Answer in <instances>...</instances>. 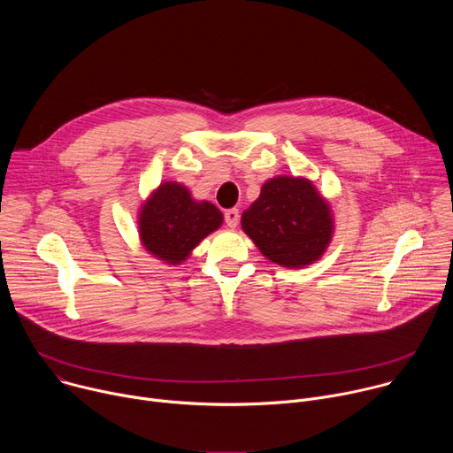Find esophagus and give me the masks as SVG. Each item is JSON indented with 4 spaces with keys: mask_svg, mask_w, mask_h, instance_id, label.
Segmentation results:
<instances>
[{
    "mask_svg": "<svg viewBox=\"0 0 453 453\" xmlns=\"http://www.w3.org/2000/svg\"><path fill=\"white\" fill-rule=\"evenodd\" d=\"M224 220H226L227 227L234 229V227L238 226V220H240V211H238L236 208H231V210H227V211L224 213Z\"/></svg>",
    "mask_w": 453,
    "mask_h": 453,
    "instance_id": "34e87169",
    "label": "esophagus"
}]
</instances>
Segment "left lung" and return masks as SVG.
Masks as SVG:
<instances>
[{"mask_svg":"<svg viewBox=\"0 0 453 453\" xmlns=\"http://www.w3.org/2000/svg\"><path fill=\"white\" fill-rule=\"evenodd\" d=\"M242 229L271 262L299 269L326 250L334 234L328 203L303 177L280 175L242 215Z\"/></svg>","mask_w":453,"mask_h":453,"instance_id":"8db88e82","label":"left lung"}]
</instances>
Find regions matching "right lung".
Returning a JSON list of instances; mask_svg holds the SVG:
<instances>
[{
  "mask_svg": "<svg viewBox=\"0 0 453 453\" xmlns=\"http://www.w3.org/2000/svg\"><path fill=\"white\" fill-rule=\"evenodd\" d=\"M222 220V211L215 204L193 201L188 188L168 180L143 204L140 236L150 254L179 265L203 238L220 227Z\"/></svg>",
  "mask_w": 453,
  "mask_h": 453,
  "instance_id": "right-lung-1",
  "label": "right lung"
}]
</instances>
